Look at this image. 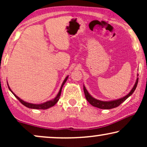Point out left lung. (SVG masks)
I'll return each mask as SVG.
<instances>
[{
  "label": "left lung",
  "mask_w": 147,
  "mask_h": 147,
  "mask_svg": "<svg viewBox=\"0 0 147 147\" xmlns=\"http://www.w3.org/2000/svg\"><path fill=\"white\" fill-rule=\"evenodd\" d=\"M138 74H137V78H136L135 84H134V85L133 87H132L131 90L129 92V93L126 94V96H124V97L118 98V99H116V100H109V101H103V100L96 99L95 98L92 97V96L90 94L89 92H88V90H86L85 86L84 85V94H85L86 100H87V101L89 102L91 105L94 106V107L100 108V109L109 110V109H112V108L118 107V106H120V104H121L122 102L125 101L128 97H130V96L133 94V92H134V90H136V88L138 84Z\"/></svg>",
  "instance_id": "1"
}]
</instances>
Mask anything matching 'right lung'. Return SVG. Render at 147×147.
<instances>
[{
    "label": "right lung",
    "mask_w": 147,
    "mask_h": 147,
    "mask_svg": "<svg viewBox=\"0 0 147 147\" xmlns=\"http://www.w3.org/2000/svg\"><path fill=\"white\" fill-rule=\"evenodd\" d=\"M68 77H69V76H67V77L65 78V80H63V83H62V84H61V88H60L59 91V92H58V94H57V96H56V97L54 98V99H53V100H49V101L43 102V103H41V104H33V103H29V102H26V101H24V100L21 99V98H20L19 97H18V96L16 95V94L14 93L13 91H12L11 89L9 87L8 82H7V85H8V88H9V89L10 90V91L12 92V94H13V95L15 96V97L17 98V99L19 100V101L21 102V104H23L24 106H26V107H27V108H31V109L46 110V109H48V108L52 107V106H53L56 103H57L58 101H59V98H60V96H61L62 88H63V85H64V84H65L66 81H67Z\"/></svg>",
    "instance_id": "right-lung-1"
}]
</instances>
